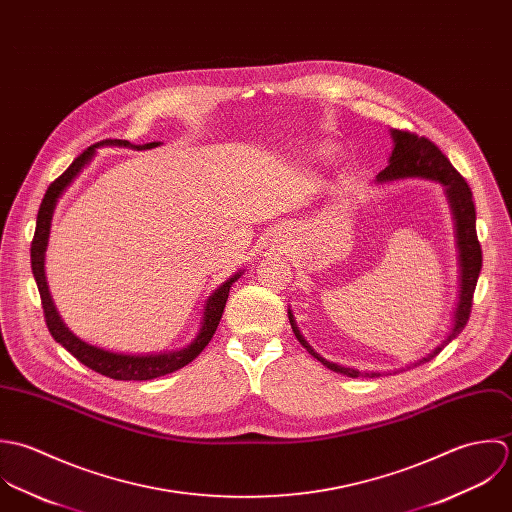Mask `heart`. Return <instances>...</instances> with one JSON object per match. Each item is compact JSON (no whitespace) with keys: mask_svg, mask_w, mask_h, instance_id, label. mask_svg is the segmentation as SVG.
I'll return each instance as SVG.
<instances>
[{"mask_svg":"<svg viewBox=\"0 0 512 512\" xmlns=\"http://www.w3.org/2000/svg\"><path fill=\"white\" fill-rule=\"evenodd\" d=\"M312 154L316 156V158H332V154H334V148L330 146V144H326V142H320V144H316L314 148H312Z\"/></svg>","mask_w":512,"mask_h":512,"instance_id":"heart-1","label":"heart"}]
</instances>
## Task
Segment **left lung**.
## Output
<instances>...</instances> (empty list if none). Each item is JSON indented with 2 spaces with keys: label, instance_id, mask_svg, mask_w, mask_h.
I'll use <instances>...</instances> for the list:
<instances>
[{
  "label": "left lung",
  "instance_id": "left-lung-1",
  "mask_svg": "<svg viewBox=\"0 0 512 512\" xmlns=\"http://www.w3.org/2000/svg\"><path fill=\"white\" fill-rule=\"evenodd\" d=\"M390 136L394 140V148H392V154L388 160V168L376 176L374 184L384 186V184H392L398 180L421 178V180H433L443 186V194L447 198L451 217H453L457 273H459L457 303L453 308L451 326H449L445 338L429 354L394 370V374H398V372H406L409 368H415L419 364L433 360L453 338H457L461 334V330L465 328L469 314H471V301H473V293H475L477 279L481 273L483 257H481V245L477 241V229H475L477 215H475L473 194H471L467 182L461 178V174L451 166V162L443 156V152L431 140H427L423 136H415L406 130H396V128H390ZM289 322H291V328H293L295 336L299 338V342L307 348L308 354L314 356L328 370H332L336 374H344L348 378H358V376L378 378L382 374H392V372H362V370H356L350 366H340L336 362L322 358L318 352H314V348L301 334L291 308H289Z\"/></svg>",
  "mask_w": 512,
  "mask_h": 512
}]
</instances>
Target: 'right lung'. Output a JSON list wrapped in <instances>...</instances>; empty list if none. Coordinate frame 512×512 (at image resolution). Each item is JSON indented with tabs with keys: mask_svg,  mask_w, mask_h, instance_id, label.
I'll return each mask as SVG.
<instances>
[{
	"mask_svg": "<svg viewBox=\"0 0 512 512\" xmlns=\"http://www.w3.org/2000/svg\"><path fill=\"white\" fill-rule=\"evenodd\" d=\"M101 146H118V148H134V150H150L160 146V142H148V144H130L128 140H103L95 146H89L67 170L63 176H59L49 188L47 194L41 202L39 213H37V227L31 243V271L41 295V305L45 312V322L51 332V336L67 348L79 362H83L87 368L103 374L106 378L112 380H154L166 374H172L186 364H190L194 358L200 356V352L209 344L211 336L217 330V324L221 320L223 308L229 297L231 285L243 275V271H237L231 275L227 281H223L205 301L204 314L200 322V330L196 338L178 350H168V352H154V354H124V352H112L104 350L101 346L89 344L83 338H79L71 328L63 322L59 310L55 307L47 277H45V251L49 245V233H51V223H53V213L59 198L67 192V188L77 180V176L85 170V166L91 164L95 158L97 150Z\"/></svg>",
	"mask_w": 512,
	"mask_h": 512,
	"instance_id": "1",
	"label": "right lung"
}]
</instances>
